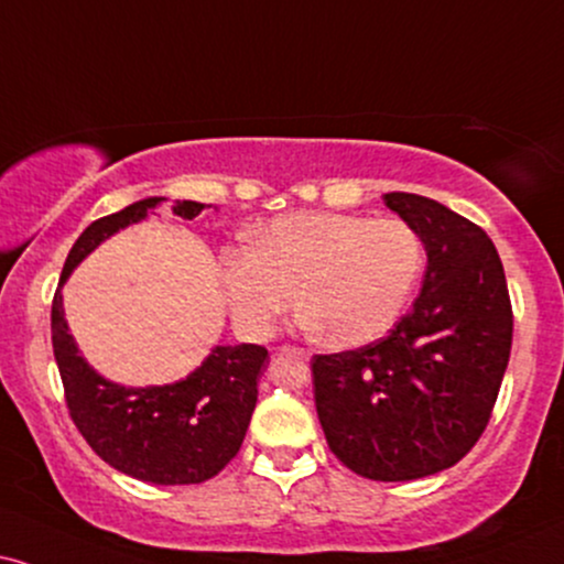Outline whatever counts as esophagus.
<instances>
[{
  "label": "esophagus",
  "instance_id": "obj_1",
  "mask_svg": "<svg viewBox=\"0 0 564 564\" xmlns=\"http://www.w3.org/2000/svg\"><path fill=\"white\" fill-rule=\"evenodd\" d=\"M283 351L294 354V356H299V359H310V351H304V348H296V346H286V348H283Z\"/></svg>",
  "mask_w": 564,
  "mask_h": 564
}]
</instances>
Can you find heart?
Returning <instances> with one entry per match:
<instances>
[{
  "label": "heart",
  "instance_id": "obj_1",
  "mask_svg": "<svg viewBox=\"0 0 564 564\" xmlns=\"http://www.w3.org/2000/svg\"><path fill=\"white\" fill-rule=\"evenodd\" d=\"M424 268V245L403 218L302 210L254 231L249 247L220 252V289L234 323L268 335L294 304L333 346H361L401 317Z\"/></svg>",
  "mask_w": 564,
  "mask_h": 564
}]
</instances>
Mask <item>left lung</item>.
<instances>
[{"instance_id": "obj_1", "label": "left lung", "mask_w": 564, "mask_h": 564, "mask_svg": "<svg viewBox=\"0 0 564 564\" xmlns=\"http://www.w3.org/2000/svg\"><path fill=\"white\" fill-rule=\"evenodd\" d=\"M384 205L422 237V294L384 338L312 356V384L335 458L365 479L413 481L455 466L487 430L512 306L487 231L411 192H388Z\"/></svg>"}]
</instances>
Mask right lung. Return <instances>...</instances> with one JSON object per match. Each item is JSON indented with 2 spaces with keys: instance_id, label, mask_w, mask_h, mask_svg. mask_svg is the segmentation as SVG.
I'll return each mask as SVG.
<instances>
[{
  "instance_id": "add662e5",
  "label": "right lung",
  "mask_w": 564,
  "mask_h": 564,
  "mask_svg": "<svg viewBox=\"0 0 564 564\" xmlns=\"http://www.w3.org/2000/svg\"><path fill=\"white\" fill-rule=\"evenodd\" d=\"M148 197L104 216L85 229L64 260L52 302V344L69 416L98 458L132 479L174 487L208 481L229 466L245 442L258 403V380L268 348L254 344L216 346L195 372L171 384L124 388L109 382L77 351L62 310V286L88 254L124 226L159 208ZM203 203L176 199L174 216L197 218Z\"/></svg>"
}]
</instances>
